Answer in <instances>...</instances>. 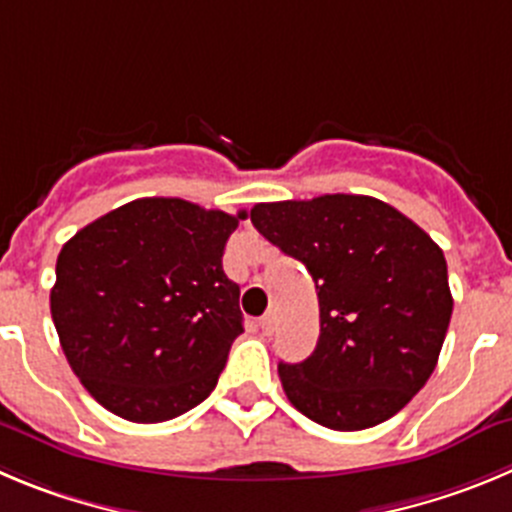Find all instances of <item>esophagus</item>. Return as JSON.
<instances>
[{
	"label": "esophagus",
	"instance_id": "34e87169",
	"mask_svg": "<svg viewBox=\"0 0 512 512\" xmlns=\"http://www.w3.org/2000/svg\"><path fill=\"white\" fill-rule=\"evenodd\" d=\"M257 326H260V331L265 333V336H270V333H272V328H275V315H272V313L262 315V318H260V323H257Z\"/></svg>",
	"mask_w": 512,
	"mask_h": 512
}]
</instances>
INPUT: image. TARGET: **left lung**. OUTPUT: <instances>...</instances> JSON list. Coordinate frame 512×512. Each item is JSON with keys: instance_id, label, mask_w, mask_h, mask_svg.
Listing matches in <instances>:
<instances>
[{"instance_id": "obj_1", "label": "left lung", "mask_w": 512, "mask_h": 512, "mask_svg": "<svg viewBox=\"0 0 512 512\" xmlns=\"http://www.w3.org/2000/svg\"><path fill=\"white\" fill-rule=\"evenodd\" d=\"M257 232L308 267L321 336L300 364H280L300 414L338 432L394 417L427 384L452 318L447 262L399 209L361 194L255 204Z\"/></svg>"}]
</instances>
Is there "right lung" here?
I'll list each match as a JSON object with an SVG mask.
<instances>
[{"label":"right lung","mask_w":512,"mask_h":512,"mask_svg":"<svg viewBox=\"0 0 512 512\" xmlns=\"http://www.w3.org/2000/svg\"><path fill=\"white\" fill-rule=\"evenodd\" d=\"M245 217L146 197L62 245L52 323L70 369L108 412L156 424L212 394L245 331L240 285L222 270Z\"/></svg>","instance_id":"obj_1"}]
</instances>
